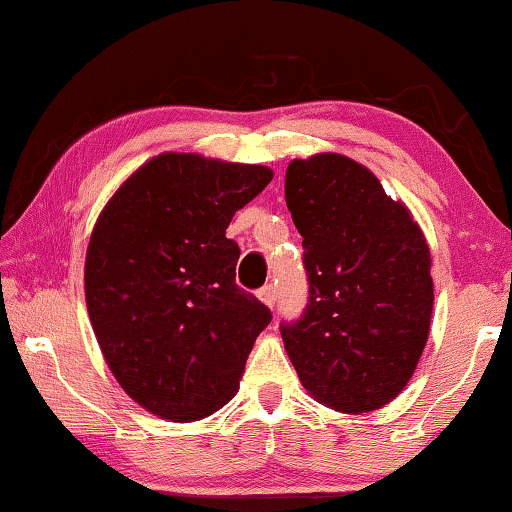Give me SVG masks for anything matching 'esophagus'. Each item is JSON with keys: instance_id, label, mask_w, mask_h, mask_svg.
Segmentation results:
<instances>
[{"instance_id": "esophagus-1", "label": "esophagus", "mask_w": 512, "mask_h": 512, "mask_svg": "<svg viewBox=\"0 0 512 512\" xmlns=\"http://www.w3.org/2000/svg\"><path fill=\"white\" fill-rule=\"evenodd\" d=\"M257 298L262 300L268 309H273L275 307V287H273V284H266V287L259 289Z\"/></svg>"}]
</instances>
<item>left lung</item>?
Returning a JSON list of instances; mask_svg holds the SVG:
<instances>
[{"mask_svg":"<svg viewBox=\"0 0 512 512\" xmlns=\"http://www.w3.org/2000/svg\"><path fill=\"white\" fill-rule=\"evenodd\" d=\"M284 196L309 280L305 314L280 327L284 348L320 404L377 411L404 391L429 339L427 239L409 207L341 153L289 162Z\"/></svg>","mask_w":512,"mask_h":512,"instance_id":"left-lung-1","label":"left lung"}]
</instances>
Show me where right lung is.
<instances>
[{"instance_id":"add662e5","label":"right lung","mask_w":512,"mask_h":512,"mask_svg":"<svg viewBox=\"0 0 512 512\" xmlns=\"http://www.w3.org/2000/svg\"><path fill=\"white\" fill-rule=\"evenodd\" d=\"M273 180L262 164L160 153L94 223L85 302L108 368L162 420H203L239 391L271 311L237 287L225 230Z\"/></svg>"}]
</instances>
